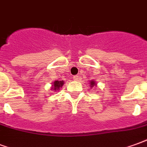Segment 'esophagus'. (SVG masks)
Instances as JSON below:
<instances>
[{"label": "esophagus", "instance_id": "1", "mask_svg": "<svg viewBox=\"0 0 147 147\" xmlns=\"http://www.w3.org/2000/svg\"><path fill=\"white\" fill-rule=\"evenodd\" d=\"M73 78H74V81H78V75H75V76H74V77H73Z\"/></svg>", "mask_w": 147, "mask_h": 147}]
</instances>
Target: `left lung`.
I'll return each mask as SVG.
<instances>
[{
	"mask_svg": "<svg viewBox=\"0 0 147 147\" xmlns=\"http://www.w3.org/2000/svg\"><path fill=\"white\" fill-rule=\"evenodd\" d=\"M90 86H91V88H93V86H96V81H90Z\"/></svg>",
	"mask_w": 147,
	"mask_h": 147,
	"instance_id": "obj_1",
	"label": "left lung"
}]
</instances>
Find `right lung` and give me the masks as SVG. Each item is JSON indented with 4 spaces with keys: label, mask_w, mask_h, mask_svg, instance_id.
Returning a JSON list of instances; mask_svg holds the SVG:
<instances>
[{
    "label": "right lung",
    "mask_w": 147,
    "mask_h": 147,
    "mask_svg": "<svg viewBox=\"0 0 147 147\" xmlns=\"http://www.w3.org/2000/svg\"><path fill=\"white\" fill-rule=\"evenodd\" d=\"M63 84H64V81H54V84H53V87L52 88L54 91H58V90L61 87L63 86Z\"/></svg>",
    "instance_id": "1"
}]
</instances>
